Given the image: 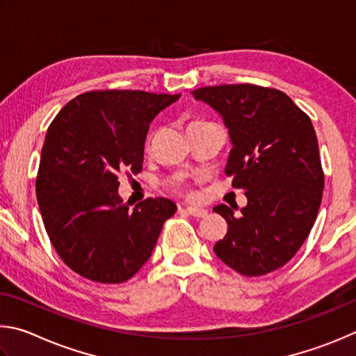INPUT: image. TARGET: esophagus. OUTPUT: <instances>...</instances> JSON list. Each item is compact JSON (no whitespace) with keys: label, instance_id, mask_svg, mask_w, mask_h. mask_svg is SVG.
<instances>
[{"label":"esophagus","instance_id":"34e87169","mask_svg":"<svg viewBox=\"0 0 356 356\" xmlns=\"http://www.w3.org/2000/svg\"><path fill=\"white\" fill-rule=\"evenodd\" d=\"M183 211H186L189 216H194L197 219H202V217H207L208 211L203 209V208H195V207H186Z\"/></svg>","mask_w":356,"mask_h":356}]
</instances>
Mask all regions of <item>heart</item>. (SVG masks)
<instances>
[{
	"label": "heart",
	"instance_id": "heart-1",
	"mask_svg": "<svg viewBox=\"0 0 356 356\" xmlns=\"http://www.w3.org/2000/svg\"><path fill=\"white\" fill-rule=\"evenodd\" d=\"M192 123H198V122H192Z\"/></svg>",
	"mask_w": 356,
	"mask_h": 356
}]
</instances>
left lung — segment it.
<instances>
[{
  "mask_svg": "<svg viewBox=\"0 0 356 356\" xmlns=\"http://www.w3.org/2000/svg\"><path fill=\"white\" fill-rule=\"evenodd\" d=\"M223 118L233 148L225 173L245 189L247 207L228 223L214 253L241 275L259 277L283 267L313 228L323 172L311 118L284 92L254 84L209 86L192 92Z\"/></svg>",
  "mask_w": 356,
  "mask_h": 356,
  "instance_id": "obj_1",
  "label": "left lung"
}]
</instances>
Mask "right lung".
<instances>
[{"mask_svg":"<svg viewBox=\"0 0 356 356\" xmlns=\"http://www.w3.org/2000/svg\"><path fill=\"white\" fill-rule=\"evenodd\" d=\"M179 95L92 90L68 102L47 131L35 194L43 225L60 259L97 283H123L152 257L168 198L131 211L118 195V175L139 173L153 118Z\"/></svg>","mask_w":356,"mask_h":356,"instance_id":"add662e5","label":"right lung"}]
</instances>
